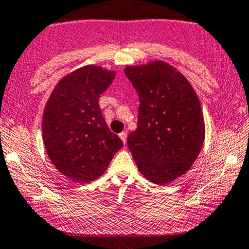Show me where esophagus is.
Returning a JSON list of instances; mask_svg holds the SVG:
<instances>
[{
  "label": "esophagus",
  "mask_w": 249,
  "mask_h": 249,
  "mask_svg": "<svg viewBox=\"0 0 249 249\" xmlns=\"http://www.w3.org/2000/svg\"><path fill=\"white\" fill-rule=\"evenodd\" d=\"M120 138H121V140L124 141V143L125 145V143H127V133L125 132H122V133H120Z\"/></svg>",
  "instance_id": "obj_1"
}]
</instances>
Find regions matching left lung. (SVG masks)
Segmentation results:
<instances>
[{"instance_id": "obj_1", "label": "left lung", "mask_w": 249, "mask_h": 249, "mask_svg": "<svg viewBox=\"0 0 249 249\" xmlns=\"http://www.w3.org/2000/svg\"><path fill=\"white\" fill-rule=\"evenodd\" d=\"M139 95L138 128L127 143L141 175L172 183L196 161L205 138L198 96L183 73L162 60L125 66Z\"/></svg>"}]
</instances>
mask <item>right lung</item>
Listing matches in <instances>:
<instances>
[{"instance_id": "1", "label": "right lung", "mask_w": 249, "mask_h": 249, "mask_svg": "<svg viewBox=\"0 0 249 249\" xmlns=\"http://www.w3.org/2000/svg\"><path fill=\"white\" fill-rule=\"evenodd\" d=\"M116 72L102 66H83L57 83L42 115L46 153L59 172L77 183L103 175L124 142L109 130L98 98Z\"/></svg>"}]
</instances>
